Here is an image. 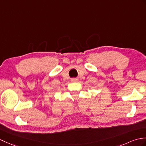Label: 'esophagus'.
Returning <instances> with one entry per match:
<instances>
[{"instance_id": "esophagus-1", "label": "esophagus", "mask_w": 146, "mask_h": 146, "mask_svg": "<svg viewBox=\"0 0 146 146\" xmlns=\"http://www.w3.org/2000/svg\"><path fill=\"white\" fill-rule=\"evenodd\" d=\"M73 81H77V79H73Z\"/></svg>"}]
</instances>
